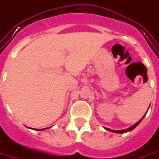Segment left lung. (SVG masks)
Masks as SVG:
<instances>
[{"label": "left lung", "instance_id": "8db88e82", "mask_svg": "<svg viewBox=\"0 0 159 159\" xmlns=\"http://www.w3.org/2000/svg\"><path fill=\"white\" fill-rule=\"evenodd\" d=\"M144 116H145V115H144ZM144 116H143V117H142V118H141V119H140V120L138 122V123H136L135 125H132L131 127H129V128H128V129H122V130H115V129H108V128H105V129H106L107 130H109V131H111V132H115V133H125V132H128V131H130V130H132V129H133L135 127H137V126H138V125L140 124V122L143 120V118L144 117Z\"/></svg>", "mask_w": 159, "mask_h": 159}]
</instances>
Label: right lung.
Segmentation results:
<instances>
[{"instance_id":"add662e5","label":"right lung","mask_w":159,"mask_h":159,"mask_svg":"<svg viewBox=\"0 0 159 159\" xmlns=\"http://www.w3.org/2000/svg\"><path fill=\"white\" fill-rule=\"evenodd\" d=\"M45 129H47V128H45ZM39 130H41V129H39Z\"/></svg>"}]
</instances>
